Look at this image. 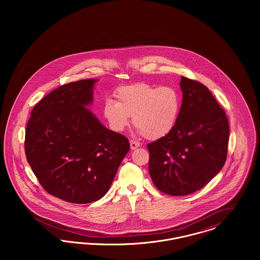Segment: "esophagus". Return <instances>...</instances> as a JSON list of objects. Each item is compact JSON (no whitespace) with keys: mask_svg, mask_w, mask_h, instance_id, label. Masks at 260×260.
I'll use <instances>...</instances> for the list:
<instances>
[{"mask_svg":"<svg viewBox=\"0 0 260 260\" xmlns=\"http://www.w3.org/2000/svg\"><path fill=\"white\" fill-rule=\"evenodd\" d=\"M129 144H131V149H132V150H136L137 147L140 146V143L137 142L136 140H131V141H129Z\"/></svg>","mask_w":260,"mask_h":260,"instance_id":"esophagus-1","label":"esophagus"}]
</instances>
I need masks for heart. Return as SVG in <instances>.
Segmentation results:
<instances>
[{
	"mask_svg": "<svg viewBox=\"0 0 260 260\" xmlns=\"http://www.w3.org/2000/svg\"><path fill=\"white\" fill-rule=\"evenodd\" d=\"M117 101L108 99L103 104V115L113 131L123 132L131 122L148 139H160L175 127L181 99L173 87L136 84L120 87L115 92Z\"/></svg>",
	"mask_w": 260,
	"mask_h": 260,
	"instance_id": "obj_1",
	"label": "heart"
}]
</instances>
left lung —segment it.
Here are the masks:
<instances>
[{
	"mask_svg": "<svg viewBox=\"0 0 260 260\" xmlns=\"http://www.w3.org/2000/svg\"><path fill=\"white\" fill-rule=\"evenodd\" d=\"M182 104L173 132L149 143V173L155 186L186 196L207 185L226 161L229 123L210 89L181 77Z\"/></svg>",
	"mask_w": 260,
	"mask_h": 260,
	"instance_id": "1",
	"label": "left lung"
}]
</instances>
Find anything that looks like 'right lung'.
Masks as SVG:
<instances>
[{"mask_svg":"<svg viewBox=\"0 0 260 260\" xmlns=\"http://www.w3.org/2000/svg\"><path fill=\"white\" fill-rule=\"evenodd\" d=\"M99 80L60 86L31 112L25 154L33 173L50 195L73 204H88L109 190L129 151L125 136L108 129L87 106Z\"/></svg>","mask_w":260,"mask_h":260,"instance_id":"right-lung-1","label":"right lung"}]
</instances>
